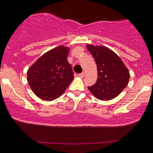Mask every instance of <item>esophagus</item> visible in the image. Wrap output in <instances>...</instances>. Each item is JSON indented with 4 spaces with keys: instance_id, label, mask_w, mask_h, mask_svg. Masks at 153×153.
<instances>
[{
    "instance_id": "34e87169",
    "label": "esophagus",
    "mask_w": 153,
    "mask_h": 153,
    "mask_svg": "<svg viewBox=\"0 0 153 153\" xmlns=\"http://www.w3.org/2000/svg\"><path fill=\"white\" fill-rule=\"evenodd\" d=\"M78 76L79 77H81V78H82V77H84V72H82V73L78 74Z\"/></svg>"
}]
</instances>
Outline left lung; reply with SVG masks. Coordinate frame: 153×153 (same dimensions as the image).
Returning <instances> with one entry per match:
<instances>
[{"mask_svg":"<svg viewBox=\"0 0 153 153\" xmlns=\"http://www.w3.org/2000/svg\"><path fill=\"white\" fill-rule=\"evenodd\" d=\"M97 66V81L88 90L99 100H108L117 97L127 86L129 79L128 68L117 54L103 46L88 45Z\"/></svg>","mask_w":153,"mask_h":153,"instance_id":"1","label":"left lung"}]
</instances>
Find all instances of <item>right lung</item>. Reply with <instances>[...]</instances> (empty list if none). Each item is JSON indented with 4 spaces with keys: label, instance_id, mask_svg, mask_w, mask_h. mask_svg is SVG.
<instances>
[{
    "label": "right lung",
    "instance_id": "obj_1",
    "mask_svg": "<svg viewBox=\"0 0 153 153\" xmlns=\"http://www.w3.org/2000/svg\"><path fill=\"white\" fill-rule=\"evenodd\" d=\"M70 48L59 46L44 54L28 69L27 82L38 98L51 101L60 97L74 79L67 61Z\"/></svg>",
    "mask_w": 153,
    "mask_h": 153
}]
</instances>
